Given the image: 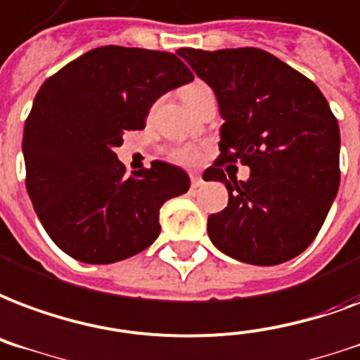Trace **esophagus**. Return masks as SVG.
Returning a JSON list of instances; mask_svg holds the SVG:
<instances>
[{"label":"esophagus","mask_w":360,"mask_h":360,"mask_svg":"<svg viewBox=\"0 0 360 360\" xmlns=\"http://www.w3.org/2000/svg\"><path fill=\"white\" fill-rule=\"evenodd\" d=\"M191 183L194 188H198V186H202V183H204V179H202V175L200 174H191Z\"/></svg>","instance_id":"34e87169"}]
</instances>
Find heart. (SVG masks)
<instances>
[{
  "label": "heart",
  "instance_id": "b5f03b06",
  "mask_svg": "<svg viewBox=\"0 0 360 360\" xmlns=\"http://www.w3.org/2000/svg\"><path fill=\"white\" fill-rule=\"evenodd\" d=\"M210 86L204 84V82H191V84H186L185 89H183V100L186 103H191L192 100H196L198 96H202L204 92H207ZM175 158L179 162H194L198 158V155L194 153V150H188V149H181V150H175Z\"/></svg>",
  "mask_w": 360,
  "mask_h": 360
}]
</instances>
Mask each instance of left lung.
I'll return each mask as SVG.
<instances>
[{"mask_svg":"<svg viewBox=\"0 0 360 360\" xmlns=\"http://www.w3.org/2000/svg\"><path fill=\"white\" fill-rule=\"evenodd\" d=\"M181 58L215 92L221 158L204 172L221 181L229 205L207 219L213 245L232 259L276 266L315 240L340 186V128L321 90L260 49H179ZM252 169L229 181L226 161Z\"/></svg>","mask_w":360,"mask_h":360,"instance_id":"obj_1","label":"left lung"}]
</instances>
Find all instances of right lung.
<instances>
[{
  "label": "right lung",
  "instance_id": "right-lung-1",
  "mask_svg": "<svg viewBox=\"0 0 360 360\" xmlns=\"http://www.w3.org/2000/svg\"><path fill=\"white\" fill-rule=\"evenodd\" d=\"M194 75L175 54L107 45L49 77L24 126L26 188L56 245L86 264L141 253L160 234L162 204L185 194V169L155 160L126 177L115 149L141 130L160 96Z\"/></svg>",
  "mask_w": 360,
  "mask_h": 360
}]
</instances>
